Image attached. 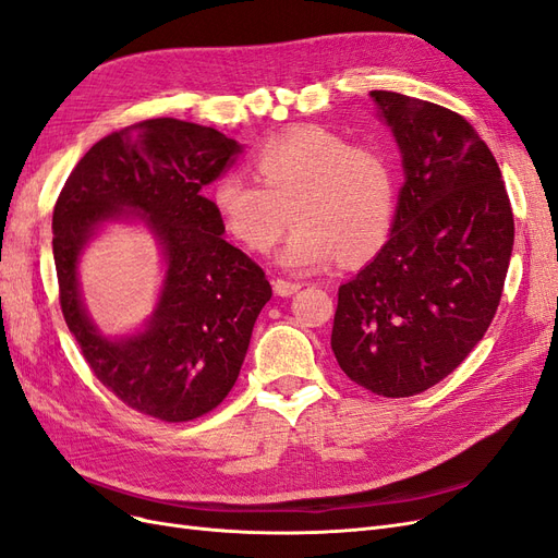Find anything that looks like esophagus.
I'll return each instance as SVG.
<instances>
[{"instance_id":"obj_1","label":"esophagus","mask_w":558,"mask_h":558,"mask_svg":"<svg viewBox=\"0 0 558 558\" xmlns=\"http://www.w3.org/2000/svg\"><path fill=\"white\" fill-rule=\"evenodd\" d=\"M272 286H275V293L281 298H289L302 289L298 281H289V279H275Z\"/></svg>"}]
</instances>
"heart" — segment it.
I'll list each match as a JSON object with an SVG mask.
<instances>
[{
  "instance_id": "b5f03b06",
  "label": "heart",
  "mask_w": 558,
  "mask_h": 558,
  "mask_svg": "<svg viewBox=\"0 0 558 558\" xmlns=\"http://www.w3.org/2000/svg\"><path fill=\"white\" fill-rule=\"evenodd\" d=\"M251 167L260 183L228 170L211 185L218 218L246 248H272L289 226V211L295 228L277 260L295 272H318L340 253L347 263H361L388 240L398 177L381 146L300 125L263 142Z\"/></svg>"
}]
</instances>
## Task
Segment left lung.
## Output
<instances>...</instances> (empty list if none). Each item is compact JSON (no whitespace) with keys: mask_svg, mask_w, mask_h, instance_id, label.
<instances>
[{"mask_svg":"<svg viewBox=\"0 0 558 558\" xmlns=\"http://www.w3.org/2000/svg\"><path fill=\"white\" fill-rule=\"evenodd\" d=\"M402 156L391 234L337 291L330 347L344 375L384 398L442 381L492 326L514 218L500 167L463 116L373 90Z\"/></svg>","mask_w":558,"mask_h":558,"instance_id":"left-lung-1","label":"left lung"}]
</instances>
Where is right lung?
I'll return each instance as SVG.
<instances>
[{
	"instance_id": "right-lung-1",
	"label": "right lung",
	"mask_w": 558,
	"mask_h": 558,
	"mask_svg": "<svg viewBox=\"0 0 558 558\" xmlns=\"http://www.w3.org/2000/svg\"><path fill=\"white\" fill-rule=\"evenodd\" d=\"M240 154L242 146L214 128L150 118L99 140L53 209L60 307L83 359L128 408L170 424L223 402L272 298L263 267L223 240L221 218L202 195ZM128 217L155 232L168 269L145 330L111 341L82 305L77 258L99 227Z\"/></svg>"
}]
</instances>
